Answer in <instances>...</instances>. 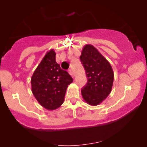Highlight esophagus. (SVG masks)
Wrapping results in <instances>:
<instances>
[{"label":"esophagus","mask_w":147,"mask_h":147,"mask_svg":"<svg viewBox=\"0 0 147 147\" xmlns=\"http://www.w3.org/2000/svg\"><path fill=\"white\" fill-rule=\"evenodd\" d=\"M68 72H69V75H70L71 76H72V78H73V76H74L73 71H72V69H68Z\"/></svg>","instance_id":"34e87169"}]
</instances>
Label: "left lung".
<instances>
[{"label": "left lung", "mask_w": 147, "mask_h": 147, "mask_svg": "<svg viewBox=\"0 0 147 147\" xmlns=\"http://www.w3.org/2000/svg\"><path fill=\"white\" fill-rule=\"evenodd\" d=\"M80 58L87 77V84L81 90L83 99L90 105H100L112 90V66L97 49L90 44L84 46Z\"/></svg>", "instance_id": "obj_1"}]
</instances>
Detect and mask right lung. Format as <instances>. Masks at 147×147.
I'll return each instance as SVG.
<instances>
[{"instance_id":"add662e5","label":"right lung","mask_w":147,"mask_h":147,"mask_svg":"<svg viewBox=\"0 0 147 147\" xmlns=\"http://www.w3.org/2000/svg\"><path fill=\"white\" fill-rule=\"evenodd\" d=\"M56 53L49 50L35 69L31 78L34 97L46 109L54 110L63 105L67 86L72 77L56 63Z\"/></svg>"}]
</instances>
